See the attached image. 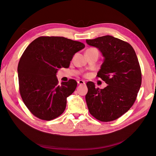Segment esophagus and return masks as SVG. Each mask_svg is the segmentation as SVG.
Here are the masks:
<instances>
[{
  "mask_svg": "<svg viewBox=\"0 0 156 156\" xmlns=\"http://www.w3.org/2000/svg\"><path fill=\"white\" fill-rule=\"evenodd\" d=\"M78 83L80 84V85H83V84H85V81H83V80H78Z\"/></svg>",
  "mask_w": 156,
  "mask_h": 156,
  "instance_id": "34e87169",
  "label": "esophagus"
}]
</instances>
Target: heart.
<instances>
[{
  "instance_id": "b5f03b06",
  "label": "heart",
  "mask_w": 156,
  "mask_h": 156,
  "mask_svg": "<svg viewBox=\"0 0 156 156\" xmlns=\"http://www.w3.org/2000/svg\"><path fill=\"white\" fill-rule=\"evenodd\" d=\"M88 50H97V49L95 48H88Z\"/></svg>"
}]
</instances>
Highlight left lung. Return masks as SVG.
Instances as JSON below:
<instances>
[{"label":"left lung","mask_w":156,"mask_h":156,"mask_svg":"<svg viewBox=\"0 0 156 156\" xmlns=\"http://www.w3.org/2000/svg\"><path fill=\"white\" fill-rule=\"evenodd\" d=\"M97 48L104 61L97 76L108 85L103 89L87 82L85 96L88 111L97 119L108 122L126 112L134 104L142 83V73L133 48L111 35L86 40Z\"/></svg>","instance_id":"1"}]
</instances>
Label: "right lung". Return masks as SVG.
<instances>
[{
	"instance_id": "1",
	"label": "right lung",
	"mask_w": 156,
	"mask_h": 156,
	"mask_svg": "<svg viewBox=\"0 0 156 156\" xmlns=\"http://www.w3.org/2000/svg\"><path fill=\"white\" fill-rule=\"evenodd\" d=\"M85 47L62 37H40L27 47L18 66L20 92L34 116L50 121L63 113L77 82L71 79L59 85L56 74L59 68H69L74 55Z\"/></svg>"
}]
</instances>
